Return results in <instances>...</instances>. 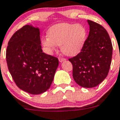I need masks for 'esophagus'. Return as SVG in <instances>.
Wrapping results in <instances>:
<instances>
[{
	"mask_svg": "<svg viewBox=\"0 0 120 120\" xmlns=\"http://www.w3.org/2000/svg\"><path fill=\"white\" fill-rule=\"evenodd\" d=\"M66 60V59L64 58H59V61H60V62H62L64 61V60Z\"/></svg>",
	"mask_w": 120,
	"mask_h": 120,
	"instance_id": "34e87169",
	"label": "esophagus"
}]
</instances>
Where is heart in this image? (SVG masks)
Masks as SVG:
<instances>
[{"label":"heart","instance_id":"1","mask_svg":"<svg viewBox=\"0 0 120 120\" xmlns=\"http://www.w3.org/2000/svg\"><path fill=\"white\" fill-rule=\"evenodd\" d=\"M86 36V29L81 25L60 23L52 26L48 36L43 38L41 42L48 54H52L58 45H61L65 55L73 56L81 50Z\"/></svg>","mask_w":120,"mask_h":120}]
</instances>
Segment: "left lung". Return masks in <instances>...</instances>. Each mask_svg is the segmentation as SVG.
<instances>
[{
	"mask_svg": "<svg viewBox=\"0 0 120 120\" xmlns=\"http://www.w3.org/2000/svg\"><path fill=\"white\" fill-rule=\"evenodd\" d=\"M90 32L76 56L69 58L73 77L81 87L97 86L107 77L112 62L113 46L106 30L100 24L87 20Z\"/></svg>",
	"mask_w": 120,
	"mask_h": 120,
	"instance_id": "1",
	"label": "left lung"
}]
</instances>
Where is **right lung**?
Returning <instances> with one entry per match:
<instances>
[{"instance_id":"obj_1","label":"right lung","mask_w":120,"mask_h":120,"mask_svg":"<svg viewBox=\"0 0 120 120\" xmlns=\"http://www.w3.org/2000/svg\"><path fill=\"white\" fill-rule=\"evenodd\" d=\"M6 57L12 78L21 90L37 95L50 87L59 61L43 52L39 28L26 25L16 31L8 41Z\"/></svg>"}]
</instances>
